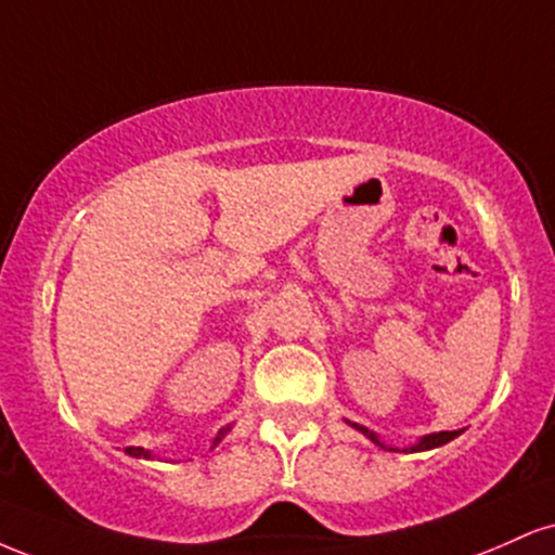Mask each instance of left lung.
I'll list each match as a JSON object with an SVG mask.
<instances>
[{
    "label": "left lung",
    "mask_w": 555,
    "mask_h": 555,
    "mask_svg": "<svg viewBox=\"0 0 555 555\" xmlns=\"http://www.w3.org/2000/svg\"><path fill=\"white\" fill-rule=\"evenodd\" d=\"M352 425V428H358L362 436H367L371 438L373 443H378L380 449H386L384 443H380V438L375 436L373 430H367V428H362V425H358V423H349ZM462 430H441V433H430V436H423L420 438V441L415 443V446H410V449H404V451H428V449H436V446H443V443H449V441H454L456 436H460Z\"/></svg>",
    "instance_id": "1"
}]
</instances>
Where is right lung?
Returning <instances> with one entry per match:
<instances>
[{
    "label": "right lung",
    "mask_w": 555,
    "mask_h": 555,
    "mask_svg": "<svg viewBox=\"0 0 555 555\" xmlns=\"http://www.w3.org/2000/svg\"><path fill=\"white\" fill-rule=\"evenodd\" d=\"M229 428H224V430H219V436H216L214 438V446L216 443H219L221 441V438H224V433H227ZM125 454H130V456H138V460H140V456H143V460H151V456H154V454H151V451H145V449H140V446H127V449H125Z\"/></svg>",
    "instance_id": "right-lung-1"
}]
</instances>
